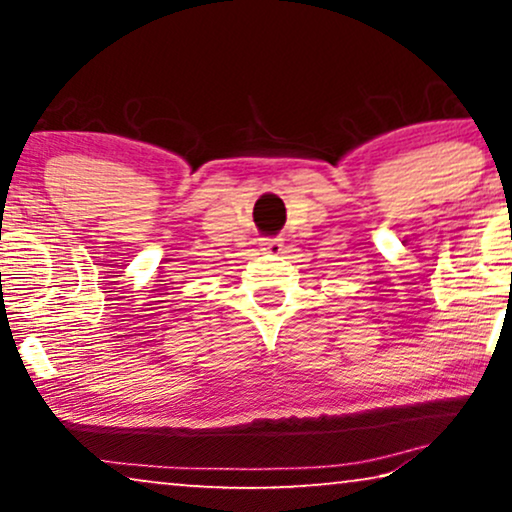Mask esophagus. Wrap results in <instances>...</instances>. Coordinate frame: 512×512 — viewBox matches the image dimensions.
Listing matches in <instances>:
<instances>
[{
	"instance_id": "1",
	"label": "esophagus",
	"mask_w": 512,
	"mask_h": 512,
	"mask_svg": "<svg viewBox=\"0 0 512 512\" xmlns=\"http://www.w3.org/2000/svg\"><path fill=\"white\" fill-rule=\"evenodd\" d=\"M261 247L265 254H282L284 242H282V237H268V240L261 242Z\"/></svg>"
}]
</instances>
